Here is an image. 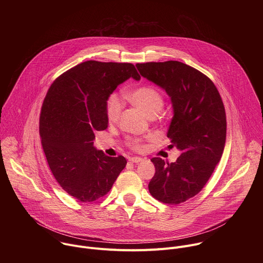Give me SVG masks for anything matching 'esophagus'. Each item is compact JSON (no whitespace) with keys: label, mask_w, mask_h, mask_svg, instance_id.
I'll use <instances>...</instances> for the list:
<instances>
[{"label":"esophagus","mask_w":263,"mask_h":263,"mask_svg":"<svg viewBox=\"0 0 263 263\" xmlns=\"http://www.w3.org/2000/svg\"><path fill=\"white\" fill-rule=\"evenodd\" d=\"M129 161L132 162V163H139V162H142V161H143V158H140V157H131V158H129Z\"/></svg>","instance_id":"esophagus-1"}]
</instances>
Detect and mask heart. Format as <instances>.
Wrapping results in <instances>:
<instances>
[{"instance_id":"heart-1","label":"heart","mask_w":263,"mask_h":263,"mask_svg":"<svg viewBox=\"0 0 263 263\" xmlns=\"http://www.w3.org/2000/svg\"><path fill=\"white\" fill-rule=\"evenodd\" d=\"M128 101L148 117L153 118L161 110L164 104L162 95L158 89L149 85L139 86L127 93ZM122 111V103L117 95H110L105 102V114L107 121L111 124L118 122ZM129 147L134 151H142L144 144L141 139L134 138L128 141Z\"/></svg>"}]
</instances>
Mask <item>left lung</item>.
<instances>
[{
  "label": "left lung",
  "mask_w": 263,
  "mask_h": 263,
  "mask_svg": "<svg viewBox=\"0 0 263 263\" xmlns=\"http://www.w3.org/2000/svg\"><path fill=\"white\" fill-rule=\"evenodd\" d=\"M142 77L171 97L174 117L167 137L181 151L176 162L151 161L155 175L148 192L156 200L177 205L198 195L219 162L226 142L223 103L213 82L200 70L180 61L137 63Z\"/></svg>",
  "instance_id": "obj_1"
}]
</instances>
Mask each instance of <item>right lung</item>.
Instances as JSON below:
<instances>
[{"label":"right lung","instance_id":"1","mask_svg":"<svg viewBox=\"0 0 263 263\" xmlns=\"http://www.w3.org/2000/svg\"><path fill=\"white\" fill-rule=\"evenodd\" d=\"M140 76L132 63L89 60L66 70L44 100L40 134L51 172L80 202H93L110 190L127 160L109 157L93 146L95 132L105 130L106 99L118 85Z\"/></svg>","mask_w":263,"mask_h":263}]
</instances>
